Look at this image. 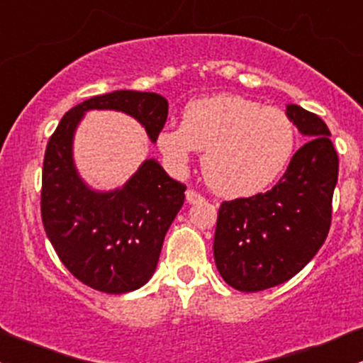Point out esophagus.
<instances>
[{
    "label": "esophagus",
    "mask_w": 363,
    "mask_h": 363,
    "mask_svg": "<svg viewBox=\"0 0 363 363\" xmlns=\"http://www.w3.org/2000/svg\"><path fill=\"white\" fill-rule=\"evenodd\" d=\"M185 197H186V203H189V204H197V203H203V201H204V197L201 196L199 192H196L194 189L186 190Z\"/></svg>",
    "instance_id": "1"
}]
</instances>
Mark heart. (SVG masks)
Masks as SVG:
<instances>
[{
  "label": "heart",
  "mask_w": 363,
  "mask_h": 363,
  "mask_svg": "<svg viewBox=\"0 0 363 363\" xmlns=\"http://www.w3.org/2000/svg\"><path fill=\"white\" fill-rule=\"evenodd\" d=\"M297 127L278 108L242 96L196 99L182 111V125H166L157 148L173 171H183L204 150V180L225 197H250L272 185L292 160Z\"/></svg>",
  "instance_id": "b5f03b06"
}]
</instances>
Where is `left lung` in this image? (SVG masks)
<instances>
[{
    "mask_svg": "<svg viewBox=\"0 0 363 363\" xmlns=\"http://www.w3.org/2000/svg\"><path fill=\"white\" fill-rule=\"evenodd\" d=\"M308 138L281 180L265 194L225 201L218 209L213 255L220 276L239 292H260L294 278L321 248L332 222L339 159L327 124L289 104Z\"/></svg>",
    "mask_w": 363,
    "mask_h": 363,
    "instance_id": "1",
    "label": "left lung"
}]
</instances>
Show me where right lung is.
Returning <instances> with one entry per match:
<instances>
[{"instance_id": "add662e5", "label": "right lung", "mask_w": 363, "mask_h": 363, "mask_svg": "<svg viewBox=\"0 0 363 363\" xmlns=\"http://www.w3.org/2000/svg\"><path fill=\"white\" fill-rule=\"evenodd\" d=\"M89 110L124 111L157 141L167 101L155 92L94 96L61 118L45 150L42 220L47 238L71 274L104 294L143 286L155 272L164 236L185 201L183 183L147 159L121 189L92 190L73 162V136Z\"/></svg>"}]
</instances>
